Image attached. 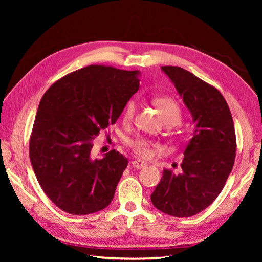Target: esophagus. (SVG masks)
I'll use <instances>...</instances> for the list:
<instances>
[{"instance_id": "1", "label": "esophagus", "mask_w": 262, "mask_h": 262, "mask_svg": "<svg viewBox=\"0 0 262 262\" xmlns=\"http://www.w3.org/2000/svg\"><path fill=\"white\" fill-rule=\"evenodd\" d=\"M131 166H132V168H135V169H141V168L145 167V163L141 162V161H132Z\"/></svg>"}]
</instances>
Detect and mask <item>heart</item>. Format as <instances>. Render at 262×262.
Instances as JSON below:
<instances>
[{"instance_id":"heart-1","label":"heart","mask_w":262,"mask_h":262,"mask_svg":"<svg viewBox=\"0 0 262 262\" xmlns=\"http://www.w3.org/2000/svg\"><path fill=\"white\" fill-rule=\"evenodd\" d=\"M154 105L162 117V119L169 125L179 124L182 119V111L179 102L169 95H159L154 99ZM136 113V102L134 100L126 102L124 107L123 121L125 124H130L134 120ZM128 149L139 159L148 160L154 154V144L149 139L144 137H136L128 142Z\"/></svg>"}]
</instances>
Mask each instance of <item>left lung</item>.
I'll use <instances>...</instances> for the list:
<instances>
[{
    "label": "left lung",
    "instance_id": "8db88e82",
    "mask_svg": "<svg viewBox=\"0 0 262 262\" xmlns=\"http://www.w3.org/2000/svg\"><path fill=\"white\" fill-rule=\"evenodd\" d=\"M162 70L184 99L195 130L185 148L181 171L163 170L151 202L169 216L191 217L214 202L234 167V121L217 88L180 67H162Z\"/></svg>",
    "mask_w": 262,
    "mask_h": 262
}]
</instances>
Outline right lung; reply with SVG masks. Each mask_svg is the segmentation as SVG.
Masks as SVG:
<instances>
[{
    "label": "right lung",
    "instance_id": "add662e5",
    "mask_svg": "<svg viewBox=\"0 0 262 262\" xmlns=\"http://www.w3.org/2000/svg\"><path fill=\"white\" fill-rule=\"evenodd\" d=\"M138 71L88 66L66 75L39 103L30 159L45 194L64 212L83 216L112 202L127 159L111 150L93 159V139L116 123L139 89Z\"/></svg>",
    "mask_w": 262,
    "mask_h": 262
}]
</instances>
